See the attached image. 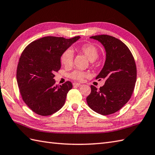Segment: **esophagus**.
Instances as JSON below:
<instances>
[{
	"instance_id": "obj_1",
	"label": "esophagus",
	"mask_w": 155,
	"mask_h": 155,
	"mask_svg": "<svg viewBox=\"0 0 155 155\" xmlns=\"http://www.w3.org/2000/svg\"><path fill=\"white\" fill-rule=\"evenodd\" d=\"M73 85H74V86H76V87H81L82 86L81 84L78 83H74Z\"/></svg>"
}]
</instances>
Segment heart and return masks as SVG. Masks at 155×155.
I'll return each mask as SVG.
<instances>
[{
	"label": "heart",
	"instance_id": "heart-1",
	"mask_svg": "<svg viewBox=\"0 0 155 155\" xmlns=\"http://www.w3.org/2000/svg\"><path fill=\"white\" fill-rule=\"evenodd\" d=\"M77 50L81 53L86 56L87 58L91 62L94 61L98 57L99 51L96 46L91 44L86 43L80 46L77 48ZM74 54L71 49H67L62 52L61 57V63L65 67H70L73 62ZM87 76L86 72L80 70H75L70 74V77L76 81H83Z\"/></svg>",
	"mask_w": 155,
	"mask_h": 155
}]
</instances>
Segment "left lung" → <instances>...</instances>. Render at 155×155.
<instances>
[{
	"label": "left lung",
	"instance_id": "8db88e82",
	"mask_svg": "<svg viewBox=\"0 0 155 155\" xmlns=\"http://www.w3.org/2000/svg\"><path fill=\"white\" fill-rule=\"evenodd\" d=\"M99 41L106 51V61L96 79L105 83L99 89L91 85L87 98L92 110L102 115L119 110L129 101L137 81V67L133 56L127 46L112 36L101 35L91 37Z\"/></svg>",
	"mask_w": 155,
	"mask_h": 155
}]
</instances>
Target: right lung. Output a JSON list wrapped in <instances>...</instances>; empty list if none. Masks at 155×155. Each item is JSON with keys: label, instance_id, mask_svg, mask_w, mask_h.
Wrapping results in <instances>:
<instances>
[{"label": "right lung", "instance_id": "right-lung-1", "mask_svg": "<svg viewBox=\"0 0 155 155\" xmlns=\"http://www.w3.org/2000/svg\"><path fill=\"white\" fill-rule=\"evenodd\" d=\"M72 38L45 37L29 44L19 58L16 80L22 100L36 114L48 116L63 106L70 81L55 85V72L60 70L62 52L78 41Z\"/></svg>", "mask_w": 155, "mask_h": 155}]
</instances>
